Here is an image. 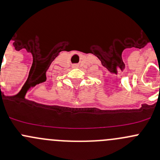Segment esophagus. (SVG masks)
Masks as SVG:
<instances>
[{"instance_id":"1","label":"esophagus","mask_w":160,"mask_h":160,"mask_svg":"<svg viewBox=\"0 0 160 160\" xmlns=\"http://www.w3.org/2000/svg\"><path fill=\"white\" fill-rule=\"evenodd\" d=\"M72 67H73V68H77V67H78V65H77V64H74V65H72Z\"/></svg>"}]
</instances>
